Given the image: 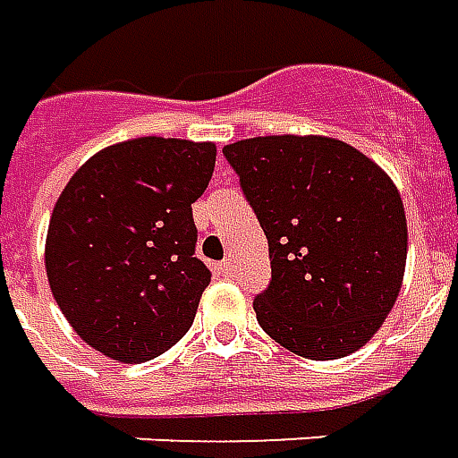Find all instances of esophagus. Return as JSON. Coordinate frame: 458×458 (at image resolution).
<instances>
[{
	"label": "esophagus",
	"mask_w": 458,
	"mask_h": 458,
	"mask_svg": "<svg viewBox=\"0 0 458 458\" xmlns=\"http://www.w3.org/2000/svg\"><path fill=\"white\" fill-rule=\"evenodd\" d=\"M219 271H222V276H232L234 274V264L226 259V261H222V264H219Z\"/></svg>",
	"instance_id": "34e87169"
}]
</instances>
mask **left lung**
I'll return each instance as SVG.
<instances>
[{"instance_id":"obj_1","label":"left lung","mask_w":458,"mask_h":458,"mask_svg":"<svg viewBox=\"0 0 458 458\" xmlns=\"http://www.w3.org/2000/svg\"><path fill=\"white\" fill-rule=\"evenodd\" d=\"M224 155L268 242L259 326L308 360L362 348L400 296L407 264V216L390 174L326 135L249 138Z\"/></svg>"}]
</instances>
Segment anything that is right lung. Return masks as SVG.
Here are the masks:
<instances>
[{
    "label": "right lung",
    "mask_w": 458,
    "mask_h": 458,
    "mask_svg": "<svg viewBox=\"0 0 458 458\" xmlns=\"http://www.w3.org/2000/svg\"><path fill=\"white\" fill-rule=\"evenodd\" d=\"M214 160V142H115L83 162L54 204L48 286L76 335L106 358H157L192 326L212 281L194 256L192 204Z\"/></svg>",
    "instance_id": "1"
}]
</instances>
